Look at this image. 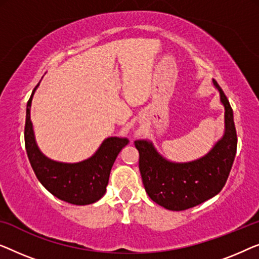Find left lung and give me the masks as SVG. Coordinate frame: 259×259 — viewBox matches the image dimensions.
<instances>
[{
	"mask_svg": "<svg viewBox=\"0 0 259 259\" xmlns=\"http://www.w3.org/2000/svg\"><path fill=\"white\" fill-rule=\"evenodd\" d=\"M212 82L225 109V130L205 156L192 162L174 163L162 157L151 142H135L145 191L152 201L167 210H187L212 198L223 189L230 174L237 150L234 112L223 90L214 79Z\"/></svg>",
	"mask_w": 259,
	"mask_h": 259,
	"instance_id": "left-lung-1",
	"label": "left lung"
}]
</instances>
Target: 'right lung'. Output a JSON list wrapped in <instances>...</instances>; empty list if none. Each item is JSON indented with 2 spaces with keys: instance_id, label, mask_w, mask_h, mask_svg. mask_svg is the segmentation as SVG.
Here are the masks:
<instances>
[{
  "instance_id": "1",
  "label": "right lung",
  "mask_w": 259,
  "mask_h": 259,
  "mask_svg": "<svg viewBox=\"0 0 259 259\" xmlns=\"http://www.w3.org/2000/svg\"><path fill=\"white\" fill-rule=\"evenodd\" d=\"M38 84L32 90L27 103L24 126L25 150L32 170L43 187L62 201L75 205H87L97 202L107 190L109 176L116 157L129 143V140L109 137L103 141L92 157L78 163H62L46 157L36 144L30 121L31 101Z\"/></svg>"
}]
</instances>
